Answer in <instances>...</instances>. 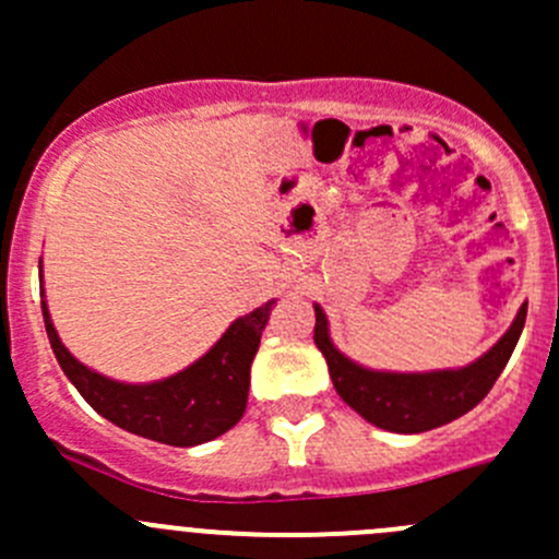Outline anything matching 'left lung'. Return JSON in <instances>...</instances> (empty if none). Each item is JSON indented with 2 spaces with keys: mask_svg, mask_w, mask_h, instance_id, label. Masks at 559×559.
<instances>
[{
  "mask_svg": "<svg viewBox=\"0 0 559 559\" xmlns=\"http://www.w3.org/2000/svg\"><path fill=\"white\" fill-rule=\"evenodd\" d=\"M314 342L328 361L333 389L356 414L389 432H425L468 414L508 367L526 320V304L491 350L461 369L438 372H378L338 353L328 333V317L314 306Z\"/></svg>",
  "mask_w": 559,
  "mask_h": 559,
  "instance_id": "left-lung-1",
  "label": "left lung"
}]
</instances>
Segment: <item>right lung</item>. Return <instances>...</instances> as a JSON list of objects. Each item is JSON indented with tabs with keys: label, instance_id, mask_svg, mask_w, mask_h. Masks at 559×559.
I'll return each instance as SVG.
<instances>
[{
	"label": "right lung",
	"instance_id": "right-lung-1",
	"mask_svg": "<svg viewBox=\"0 0 559 559\" xmlns=\"http://www.w3.org/2000/svg\"><path fill=\"white\" fill-rule=\"evenodd\" d=\"M273 304L275 300H270L262 309L234 320L206 356L154 383H121L87 369L60 342L46 300L40 309L57 364L93 411L134 436L170 447H195L223 436L242 419L250 364Z\"/></svg>",
	"mask_w": 559,
	"mask_h": 559
}]
</instances>
